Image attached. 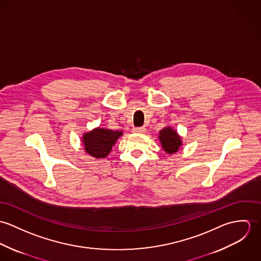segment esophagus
I'll use <instances>...</instances> for the list:
<instances>
[{
    "label": "esophagus",
    "instance_id": "34e87169",
    "mask_svg": "<svg viewBox=\"0 0 261 261\" xmlns=\"http://www.w3.org/2000/svg\"><path fill=\"white\" fill-rule=\"evenodd\" d=\"M134 132L137 134H145L146 133V127L142 126V127H136L134 128Z\"/></svg>",
    "mask_w": 261,
    "mask_h": 261
}]
</instances>
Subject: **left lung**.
Listing matches in <instances>:
<instances>
[{
    "mask_svg": "<svg viewBox=\"0 0 261 261\" xmlns=\"http://www.w3.org/2000/svg\"><path fill=\"white\" fill-rule=\"evenodd\" d=\"M159 140L162 144L163 149L168 153H175L182 146L180 136L171 126H167L160 132Z\"/></svg>",
    "mask_w": 261,
    "mask_h": 261,
    "instance_id": "obj_1",
    "label": "left lung"
}]
</instances>
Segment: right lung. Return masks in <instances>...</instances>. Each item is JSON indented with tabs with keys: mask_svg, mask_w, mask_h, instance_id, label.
Returning <instances> with one entry per match:
<instances>
[{
	"mask_svg": "<svg viewBox=\"0 0 261 261\" xmlns=\"http://www.w3.org/2000/svg\"><path fill=\"white\" fill-rule=\"evenodd\" d=\"M120 136L122 132L96 127L83 135L82 143L87 153L96 159H103L111 152L112 146Z\"/></svg>",
	"mask_w": 261,
	"mask_h": 261,
	"instance_id": "1",
	"label": "right lung"
}]
</instances>
